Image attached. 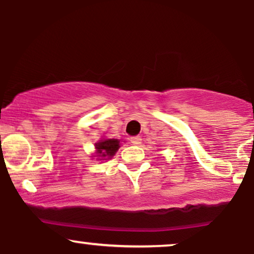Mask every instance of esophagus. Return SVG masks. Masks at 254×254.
<instances>
[{"instance_id": "obj_1", "label": "esophagus", "mask_w": 254, "mask_h": 254, "mask_svg": "<svg viewBox=\"0 0 254 254\" xmlns=\"http://www.w3.org/2000/svg\"><path fill=\"white\" fill-rule=\"evenodd\" d=\"M130 141H131V143H132V144L138 145V144H141L142 138L139 136H132V137H130Z\"/></svg>"}]
</instances>
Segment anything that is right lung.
<instances>
[{"mask_svg":"<svg viewBox=\"0 0 254 254\" xmlns=\"http://www.w3.org/2000/svg\"><path fill=\"white\" fill-rule=\"evenodd\" d=\"M97 148V154L101 157H111L116 154V151L119 148V141L118 139H103L101 142L95 144Z\"/></svg>","mask_w":254,"mask_h":254,"instance_id":"right-lung-1","label":"right lung"}]
</instances>
